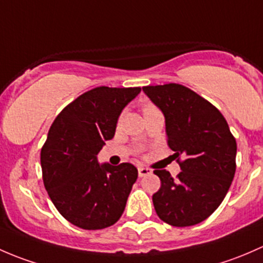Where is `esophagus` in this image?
I'll use <instances>...</instances> for the list:
<instances>
[{"label": "esophagus", "instance_id": "obj_1", "mask_svg": "<svg viewBox=\"0 0 263 263\" xmlns=\"http://www.w3.org/2000/svg\"><path fill=\"white\" fill-rule=\"evenodd\" d=\"M151 173L152 170L147 168V167H139V168H138V175H139V177H144V176L151 175Z\"/></svg>", "mask_w": 263, "mask_h": 263}]
</instances>
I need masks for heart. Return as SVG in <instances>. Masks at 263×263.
<instances>
[{
  "mask_svg": "<svg viewBox=\"0 0 263 263\" xmlns=\"http://www.w3.org/2000/svg\"><path fill=\"white\" fill-rule=\"evenodd\" d=\"M148 107H152V106H151V105H145V107H144V110H145V109H148Z\"/></svg>",
  "mask_w": 263,
  "mask_h": 263,
  "instance_id": "1",
  "label": "heart"
}]
</instances>
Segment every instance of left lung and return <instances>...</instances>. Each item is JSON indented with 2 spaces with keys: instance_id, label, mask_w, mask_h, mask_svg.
I'll list each match as a JSON object with an SVG mask.
<instances>
[{
  "instance_id": "1",
  "label": "left lung",
  "mask_w": 263,
  "mask_h": 263,
  "mask_svg": "<svg viewBox=\"0 0 263 263\" xmlns=\"http://www.w3.org/2000/svg\"><path fill=\"white\" fill-rule=\"evenodd\" d=\"M143 92L163 114L168 147L185 157L177 178L154 171L162 183L152 197L157 215L173 227L201 223L218 209L234 177L237 143L228 123L185 86H147Z\"/></svg>"
}]
</instances>
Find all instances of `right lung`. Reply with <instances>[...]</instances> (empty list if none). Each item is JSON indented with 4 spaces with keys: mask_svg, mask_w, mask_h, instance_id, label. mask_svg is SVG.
I'll return each instance as SVG.
<instances>
[{
    "mask_svg": "<svg viewBox=\"0 0 263 263\" xmlns=\"http://www.w3.org/2000/svg\"><path fill=\"white\" fill-rule=\"evenodd\" d=\"M140 87H96L55 118L42 148L43 180L58 212L78 228L96 231L120 219L138 178L132 163H99L97 154L115 135L124 107Z\"/></svg>",
    "mask_w": 263,
    "mask_h": 263,
    "instance_id": "add662e5",
    "label": "right lung"
}]
</instances>
